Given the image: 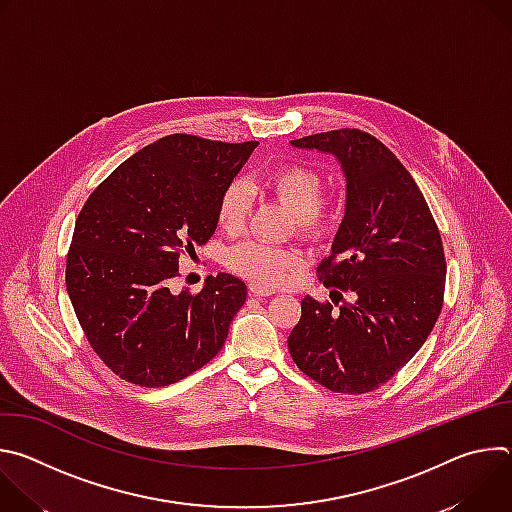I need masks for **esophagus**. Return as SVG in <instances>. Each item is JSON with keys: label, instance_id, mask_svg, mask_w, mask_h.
Segmentation results:
<instances>
[{"label": "esophagus", "instance_id": "obj_1", "mask_svg": "<svg viewBox=\"0 0 512 512\" xmlns=\"http://www.w3.org/2000/svg\"><path fill=\"white\" fill-rule=\"evenodd\" d=\"M249 291H251L253 296H257V298H265V296H271L275 289L265 287V285H259V283H251V285H249Z\"/></svg>", "mask_w": 512, "mask_h": 512}]
</instances>
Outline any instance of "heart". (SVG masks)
<instances>
[{"instance_id":"obj_1","label":"heart","mask_w":512,"mask_h":512,"mask_svg":"<svg viewBox=\"0 0 512 512\" xmlns=\"http://www.w3.org/2000/svg\"><path fill=\"white\" fill-rule=\"evenodd\" d=\"M261 186L296 214V227L308 237L328 235L340 221L344 202L338 196H320L322 174L306 164H283L261 178ZM251 212V188L245 180L229 182L216 202V221L229 235L247 225ZM300 263V253L261 241H247L231 249L229 265L255 283H279Z\"/></svg>"}]
</instances>
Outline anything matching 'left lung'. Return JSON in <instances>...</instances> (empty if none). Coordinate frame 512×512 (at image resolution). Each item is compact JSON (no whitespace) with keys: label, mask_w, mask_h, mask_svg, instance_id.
Instances as JSON below:
<instances>
[{"label":"left lung","mask_w":512,"mask_h":512,"mask_svg":"<svg viewBox=\"0 0 512 512\" xmlns=\"http://www.w3.org/2000/svg\"><path fill=\"white\" fill-rule=\"evenodd\" d=\"M291 145L338 158L346 214L330 257L318 265L332 302L302 300L287 348L298 369L322 387L371 393L415 356L442 312V235L411 174L375 135L344 127ZM342 290L353 294L352 303Z\"/></svg>","instance_id":"left-lung-1"}]
</instances>
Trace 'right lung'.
Returning <instances> with one entry per match:
<instances>
[{"label":"right lung","mask_w":512,"mask_h":512,"mask_svg":"<svg viewBox=\"0 0 512 512\" xmlns=\"http://www.w3.org/2000/svg\"><path fill=\"white\" fill-rule=\"evenodd\" d=\"M257 141L166 135L87 198L66 255V291L97 356L123 381L168 387L223 348L247 298L229 275L174 294L180 261L216 229V202Z\"/></svg>","instance_id":"obj_1"}]
</instances>
